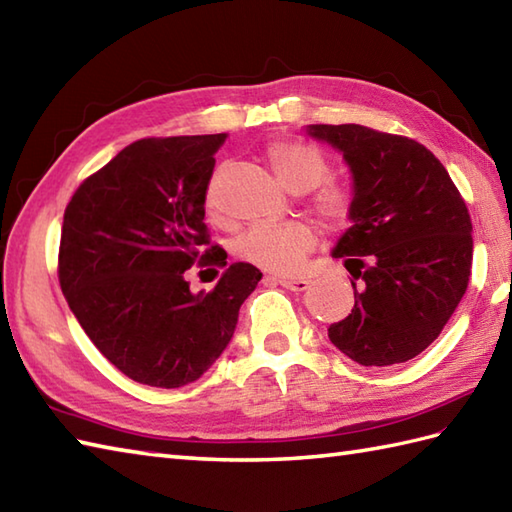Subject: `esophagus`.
Segmentation results:
<instances>
[{
	"label": "esophagus",
	"instance_id": "obj_1",
	"mask_svg": "<svg viewBox=\"0 0 512 512\" xmlns=\"http://www.w3.org/2000/svg\"><path fill=\"white\" fill-rule=\"evenodd\" d=\"M266 281H273V284H279V286L295 290V292H301L310 286V281L303 277H266Z\"/></svg>",
	"mask_w": 512,
	"mask_h": 512
}]
</instances>
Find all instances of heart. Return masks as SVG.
<instances>
[{
    "instance_id": "1",
    "label": "heart",
    "mask_w": 512,
    "mask_h": 512,
    "mask_svg": "<svg viewBox=\"0 0 512 512\" xmlns=\"http://www.w3.org/2000/svg\"><path fill=\"white\" fill-rule=\"evenodd\" d=\"M273 169L292 191L308 193V209L328 231H339L352 222L356 195L350 184L328 176L330 160L323 151L297 138H275L266 147ZM206 209L217 215L215 180L206 189ZM314 248V233L303 222L253 224L237 237L235 255L268 273H292Z\"/></svg>"
}]
</instances>
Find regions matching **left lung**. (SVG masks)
I'll use <instances>...</instances> for the list:
<instances>
[{
    "label": "left lung",
    "instance_id": "obj_1",
    "mask_svg": "<svg viewBox=\"0 0 512 512\" xmlns=\"http://www.w3.org/2000/svg\"><path fill=\"white\" fill-rule=\"evenodd\" d=\"M354 176V224L334 257L354 308L330 341L365 367L405 363L438 339L469 286L473 224L442 162L413 138L365 125H312Z\"/></svg>",
    "mask_w": 512,
    "mask_h": 512
}]
</instances>
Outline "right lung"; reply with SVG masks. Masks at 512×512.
<instances>
[{
	"label": "right lung",
	"mask_w": 512,
	"mask_h": 512,
	"mask_svg": "<svg viewBox=\"0 0 512 512\" xmlns=\"http://www.w3.org/2000/svg\"><path fill=\"white\" fill-rule=\"evenodd\" d=\"M226 134L140 138L85 178L65 206L59 284L107 361L140 385L176 389L226 350L262 273L233 264L193 295L189 268L217 275L226 250L204 224Z\"/></svg>",
	"instance_id": "obj_1"
}]
</instances>
